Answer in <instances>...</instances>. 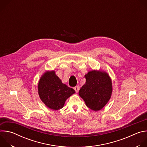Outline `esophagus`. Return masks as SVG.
Listing matches in <instances>:
<instances>
[{
	"label": "esophagus",
	"instance_id": "esophagus-1",
	"mask_svg": "<svg viewBox=\"0 0 147 147\" xmlns=\"http://www.w3.org/2000/svg\"><path fill=\"white\" fill-rule=\"evenodd\" d=\"M74 90L76 91V92H78V91H79L80 88H79V87H78V86H76V87L74 88Z\"/></svg>",
	"mask_w": 147,
	"mask_h": 147
}]
</instances>
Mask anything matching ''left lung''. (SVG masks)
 <instances>
[{
	"mask_svg": "<svg viewBox=\"0 0 147 147\" xmlns=\"http://www.w3.org/2000/svg\"><path fill=\"white\" fill-rule=\"evenodd\" d=\"M86 83L79 95L88 108L94 111L102 109L109 100L112 93V80L105 71L92 70L85 75Z\"/></svg>",
	"mask_w": 147,
	"mask_h": 147,
	"instance_id": "8db88e82",
	"label": "left lung"
}]
</instances>
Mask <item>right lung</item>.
Wrapping results in <instances>:
<instances>
[{
  "mask_svg": "<svg viewBox=\"0 0 147 147\" xmlns=\"http://www.w3.org/2000/svg\"><path fill=\"white\" fill-rule=\"evenodd\" d=\"M38 90L41 100L47 107L55 111L63 107L66 99L76 92L62 83L53 70L47 71L41 76Z\"/></svg>",
  "mask_w": 147,
  "mask_h": 147,
  "instance_id": "obj_1",
  "label": "right lung"
}]
</instances>
